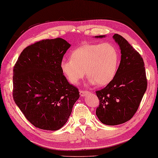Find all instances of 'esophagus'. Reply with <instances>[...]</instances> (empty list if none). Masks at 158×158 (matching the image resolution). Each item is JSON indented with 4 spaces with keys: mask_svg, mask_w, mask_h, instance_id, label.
Returning <instances> with one entry per match:
<instances>
[{
    "mask_svg": "<svg viewBox=\"0 0 158 158\" xmlns=\"http://www.w3.org/2000/svg\"><path fill=\"white\" fill-rule=\"evenodd\" d=\"M88 91H86V90H81V91H80V95H81V96H85V94H88Z\"/></svg>",
    "mask_w": 158,
    "mask_h": 158,
    "instance_id": "esophagus-1",
    "label": "esophagus"
}]
</instances>
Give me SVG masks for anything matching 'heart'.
<instances>
[{"label":"heart","instance_id":"b5f03b06","mask_svg":"<svg viewBox=\"0 0 158 158\" xmlns=\"http://www.w3.org/2000/svg\"><path fill=\"white\" fill-rule=\"evenodd\" d=\"M119 60L118 49L112 43L85 44L71 53L70 60H62L60 67L70 83L77 85L86 75L91 83L104 86L113 81Z\"/></svg>","mask_w":158,"mask_h":158}]
</instances>
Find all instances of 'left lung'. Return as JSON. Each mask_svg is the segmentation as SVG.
Listing matches in <instances>:
<instances>
[{"label":"left lung","instance_id":"8db88e82","mask_svg":"<svg viewBox=\"0 0 158 158\" xmlns=\"http://www.w3.org/2000/svg\"><path fill=\"white\" fill-rule=\"evenodd\" d=\"M113 37L121 49L119 66L113 81L96 91L99 99L96 115L103 124L111 126L123 124L133 117L148 86L141 55L123 36L115 34Z\"/></svg>","mask_w":158,"mask_h":158}]
</instances>
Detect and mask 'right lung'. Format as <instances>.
<instances>
[{
	"label": "right lung",
	"instance_id": "right-lung-1",
	"mask_svg": "<svg viewBox=\"0 0 158 158\" xmlns=\"http://www.w3.org/2000/svg\"><path fill=\"white\" fill-rule=\"evenodd\" d=\"M70 47L62 38L39 41L23 49L14 67L13 98L36 128L58 130L79 98L78 89L69 83L60 67Z\"/></svg>",
	"mask_w": 158,
	"mask_h": 158
}]
</instances>
